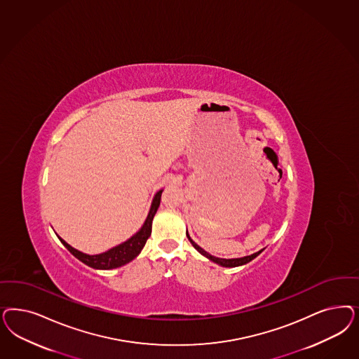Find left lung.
Instances as JSON below:
<instances>
[{"instance_id":"8db88e82","label":"left lung","mask_w":359,"mask_h":359,"mask_svg":"<svg viewBox=\"0 0 359 359\" xmlns=\"http://www.w3.org/2000/svg\"><path fill=\"white\" fill-rule=\"evenodd\" d=\"M186 236H187V239L190 241V243L193 244V247L197 250L198 252L201 255H203L205 257H208V260H211L212 263H217L218 266H229V268H232V266H244V264H247V263H250L251 260H254L256 256H259V255L263 252V250H260V251H257V252H255L252 255H248V256H243V257H236V259H222V257H217V256H212V255L208 254L206 252L203 248H201L199 245H198L191 238H190V235H189V232L186 231Z\"/></svg>"}]
</instances>
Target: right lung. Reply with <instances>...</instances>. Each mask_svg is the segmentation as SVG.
Listing matches in <instances>:
<instances>
[{"mask_svg":"<svg viewBox=\"0 0 359 359\" xmlns=\"http://www.w3.org/2000/svg\"><path fill=\"white\" fill-rule=\"evenodd\" d=\"M162 191H163V189L158 190L154 194L149 212L147 215V219L144 222V224L141 226L139 231L136 232L135 235H132L126 242L117 244V245L112 247L111 250H108L105 252L96 255L84 254V252L78 251L76 248L71 247L69 243H66L60 236H58L59 241L69 250L71 254L74 255L76 259H79L81 263H84L86 266H91L93 269H114V268L126 266L127 263L132 262L135 257L139 256L141 250L144 248V245L147 243L148 238L151 236V222H153V218L157 212V208L160 206Z\"/></svg>","mask_w":359,"mask_h":359,"instance_id":"obj_1","label":"right lung"}]
</instances>
